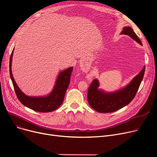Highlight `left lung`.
Segmentation results:
<instances>
[{"label": "left lung", "mask_w": 157, "mask_h": 157, "mask_svg": "<svg viewBox=\"0 0 157 157\" xmlns=\"http://www.w3.org/2000/svg\"><path fill=\"white\" fill-rule=\"evenodd\" d=\"M120 34H125L143 45L138 36L130 27H123ZM145 67L136 76L130 83L114 92H105L99 88L98 79H95L90 85L88 91V102L92 108L98 113H112L118 111L128 105L134 98L143 80Z\"/></svg>", "instance_id": "1"}]
</instances>
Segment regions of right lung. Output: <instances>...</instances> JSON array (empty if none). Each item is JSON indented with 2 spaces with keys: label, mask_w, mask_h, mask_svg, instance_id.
Instances as JSON below:
<instances>
[{
  "label": "right lung",
  "mask_w": 157,
  "mask_h": 157,
  "mask_svg": "<svg viewBox=\"0 0 157 157\" xmlns=\"http://www.w3.org/2000/svg\"><path fill=\"white\" fill-rule=\"evenodd\" d=\"M14 49L10 57V73L18 100L25 106L37 112L48 113L59 108L63 101L65 92L69 85L73 67H70L59 72L52 90L48 94L43 96H29L20 90L13 76L11 66Z\"/></svg>",
  "instance_id": "obj_1"
}]
</instances>
